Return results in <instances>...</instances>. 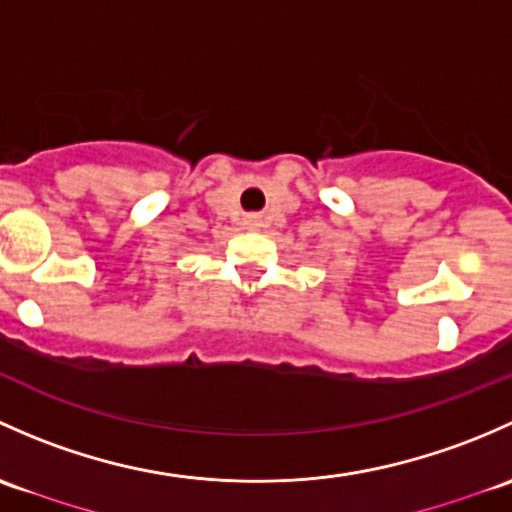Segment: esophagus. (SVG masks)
Segmentation results:
<instances>
[{"mask_svg":"<svg viewBox=\"0 0 512 512\" xmlns=\"http://www.w3.org/2000/svg\"><path fill=\"white\" fill-rule=\"evenodd\" d=\"M249 224H251V229H254V226H256V219H249Z\"/></svg>","mask_w":512,"mask_h":512,"instance_id":"34e87169","label":"esophagus"}]
</instances>
